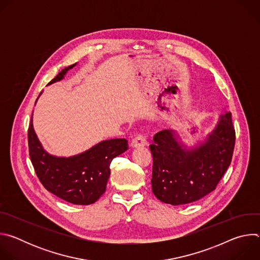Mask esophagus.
Listing matches in <instances>:
<instances>
[{
	"label": "esophagus",
	"mask_w": 260,
	"mask_h": 260,
	"mask_svg": "<svg viewBox=\"0 0 260 260\" xmlns=\"http://www.w3.org/2000/svg\"><path fill=\"white\" fill-rule=\"evenodd\" d=\"M147 144V141H146V138L142 135H139L137 137H135L132 142H131V146L134 147V148H138V147H143V146H146Z\"/></svg>",
	"instance_id": "34e87169"
}]
</instances>
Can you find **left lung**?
<instances>
[{"label": "left lung", "instance_id": "left-lung-1", "mask_svg": "<svg viewBox=\"0 0 260 260\" xmlns=\"http://www.w3.org/2000/svg\"><path fill=\"white\" fill-rule=\"evenodd\" d=\"M235 140L232 113L225 108L214 128L192 145L185 143L176 129L157 133L150 145L154 196L162 203L179 206L212 192L231 165Z\"/></svg>", "mask_w": 260, "mask_h": 260}]
</instances>
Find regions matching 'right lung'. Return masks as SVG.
I'll return each instance as SVG.
<instances>
[{
    "instance_id": "obj_1",
    "label": "right lung",
    "mask_w": 260,
    "mask_h": 260,
    "mask_svg": "<svg viewBox=\"0 0 260 260\" xmlns=\"http://www.w3.org/2000/svg\"><path fill=\"white\" fill-rule=\"evenodd\" d=\"M76 64L77 62L61 70L48 85L62 80L69 70ZM27 139L29 157L43 186L73 205H90L101 198L106 191L111 161L128 148L125 139H111L102 141L79 154L56 156L44 149L34 129L32 116Z\"/></svg>"
}]
</instances>
